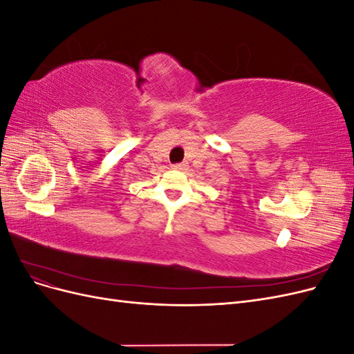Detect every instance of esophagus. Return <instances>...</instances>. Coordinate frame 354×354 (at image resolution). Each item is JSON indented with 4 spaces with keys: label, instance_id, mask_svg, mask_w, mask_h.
I'll return each mask as SVG.
<instances>
[{
    "label": "esophagus",
    "instance_id": "1",
    "mask_svg": "<svg viewBox=\"0 0 354 354\" xmlns=\"http://www.w3.org/2000/svg\"><path fill=\"white\" fill-rule=\"evenodd\" d=\"M173 168H174V169H180V171H185V169H187V164H186V162L174 164V165H173Z\"/></svg>",
    "mask_w": 354,
    "mask_h": 354
}]
</instances>
